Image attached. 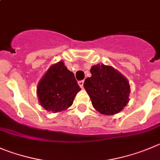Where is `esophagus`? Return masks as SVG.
I'll use <instances>...</instances> for the list:
<instances>
[{
  "label": "esophagus",
  "mask_w": 160,
  "mask_h": 160,
  "mask_svg": "<svg viewBox=\"0 0 160 160\" xmlns=\"http://www.w3.org/2000/svg\"><path fill=\"white\" fill-rule=\"evenodd\" d=\"M83 83H84V82H83V80H80V81L78 82L79 85H80V87L81 88H83Z\"/></svg>",
  "instance_id": "34e87169"
}]
</instances>
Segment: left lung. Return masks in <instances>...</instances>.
Segmentation results:
<instances>
[{
  "mask_svg": "<svg viewBox=\"0 0 160 160\" xmlns=\"http://www.w3.org/2000/svg\"><path fill=\"white\" fill-rule=\"evenodd\" d=\"M92 77L84 80L83 87L94 108L104 115L122 111L129 101L130 86L128 80L110 65H93Z\"/></svg>",
  "mask_w": 160,
  "mask_h": 160,
  "instance_id": "left-lung-1",
  "label": "left lung"
}]
</instances>
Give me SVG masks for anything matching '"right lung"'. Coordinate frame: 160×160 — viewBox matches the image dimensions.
Returning a JSON list of instances; mask_svg holds the SVG:
<instances>
[{"mask_svg": "<svg viewBox=\"0 0 160 160\" xmlns=\"http://www.w3.org/2000/svg\"><path fill=\"white\" fill-rule=\"evenodd\" d=\"M80 90L73 72L61 61L52 65L42 77L37 86V96L45 110L58 113L72 105Z\"/></svg>", "mask_w": 160, "mask_h": 160, "instance_id": "1", "label": "right lung"}]
</instances>
